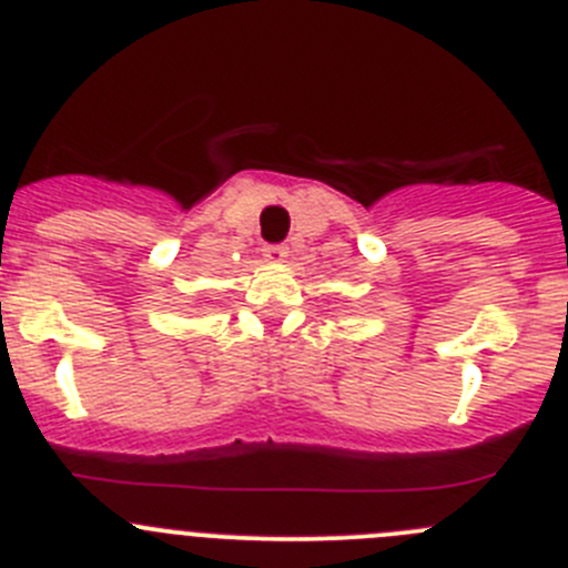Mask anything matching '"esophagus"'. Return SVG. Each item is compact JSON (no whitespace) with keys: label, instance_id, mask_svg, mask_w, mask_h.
Listing matches in <instances>:
<instances>
[{"label":"esophagus","instance_id":"1","mask_svg":"<svg viewBox=\"0 0 568 568\" xmlns=\"http://www.w3.org/2000/svg\"><path fill=\"white\" fill-rule=\"evenodd\" d=\"M263 257H266L268 263H283V260L288 257V248H285L283 243H268V246L263 248Z\"/></svg>","mask_w":568,"mask_h":568}]
</instances>
